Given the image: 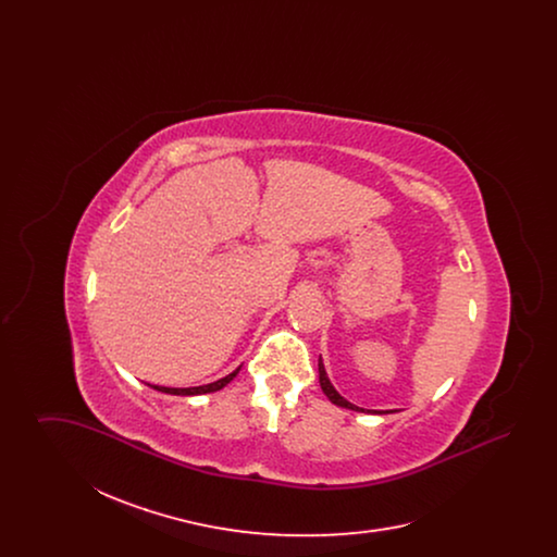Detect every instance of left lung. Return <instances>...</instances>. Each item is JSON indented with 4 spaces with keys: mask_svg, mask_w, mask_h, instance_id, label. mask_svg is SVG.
<instances>
[{
    "mask_svg": "<svg viewBox=\"0 0 557 557\" xmlns=\"http://www.w3.org/2000/svg\"><path fill=\"white\" fill-rule=\"evenodd\" d=\"M319 384H321V391H323V395L330 398L334 405H338V407H345V409H352V411H363L361 407H357V405H352V403H348L345 397H341L338 393H336V388L332 386V382L327 380V373H325V368H323V363H321V357H319ZM377 413V411H375Z\"/></svg>",
    "mask_w": 557,
    "mask_h": 557,
    "instance_id": "obj_1",
    "label": "left lung"
}]
</instances>
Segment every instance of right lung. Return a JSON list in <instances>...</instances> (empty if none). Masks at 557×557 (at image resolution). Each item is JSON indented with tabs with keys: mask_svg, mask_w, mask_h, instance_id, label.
Segmentation results:
<instances>
[{
	"mask_svg": "<svg viewBox=\"0 0 557 557\" xmlns=\"http://www.w3.org/2000/svg\"><path fill=\"white\" fill-rule=\"evenodd\" d=\"M238 370L232 371L230 375H225V377H221V380H216V382H212V384H205V386H194V388H166V386H152L154 391H160V393H166V395H182V397H191V395H207V393H214V391H221L223 386H227L236 375H238Z\"/></svg>",
	"mask_w": 557,
	"mask_h": 557,
	"instance_id": "right-lung-1",
	"label": "right lung"
}]
</instances>
